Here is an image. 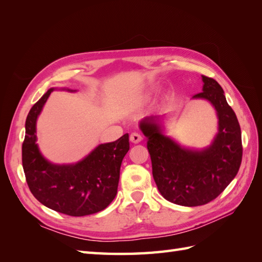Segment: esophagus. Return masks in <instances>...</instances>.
I'll return each instance as SVG.
<instances>
[{"label":"esophagus","mask_w":262,"mask_h":262,"mask_svg":"<svg viewBox=\"0 0 262 262\" xmlns=\"http://www.w3.org/2000/svg\"><path fill=\"white\" fill-rule=\"evenodd\" d=\"M130 140L133 143H139V142L142 140V136L140 135V133H138V132H133L132 135L130 136Z\"/></svg>","instance_id":"esophagus-1"}]
</instances>
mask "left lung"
I'll return each mask as SVG.
<instances>
[{
    "mask_svg": "<svg viewBox=\"0 0 262 262\" xmlns=\"http://www.w3.org/2000/svg\"><path fill=\"white\" fill-rule=\"evenodd\" d=\"M203 92L193 97L206 98L219 115V133L208 149L191 151L179 147L161 135L156 116L140 123L148 138L157 187L167 201L177 205L200 206L216 199L236 176L242 161L241 129L236 115L216 80L203 75Z\"/></svg>",
    "mask_w": 262,
    "mask_h": 262,
    "instance_id": "1",
    "label": "left lung"
}]
</instances>
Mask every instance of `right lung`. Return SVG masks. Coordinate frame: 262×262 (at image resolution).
<instances>
[{"label":"right lung","instance_id":"obj_1","mask_svg":"<svg viewBox=\"0 0 262 262\" xmlns=\"http://www.w3.org/2000/svg\"><path fill=\"white\" fill-rule=\"evenodd\" d=\"M54 89L34 104L26 120L22 166L29 189L51 210L84 216L106 208L118 193L122 160L130 149L129 135L100 144L76 165L57 166L46 160L36 144V121Z\"/></svg>","mask_w":262,"mask_h":262}]
</instances>
